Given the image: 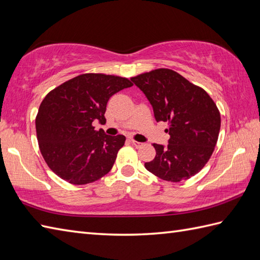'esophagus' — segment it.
Listing matches in <instances>:
<instances>
[{"label":"esophagus","mask_w":260,"mask_h":260,"mask_svg":"<svg viewBox=\"0 0 260 260\" xmlns=\"http://www.w3.org/2000/svg\"><path fill=\"white\" fill-rule=\"evenodd\" d=\"M131 143L134 144L136 148H140V147H142V145H143V143H141V142H138V141H136V140H131Z\"/></svg>","instance_id":"obj_1"}]
</instances>
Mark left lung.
Wrapping results in <instances>:
<instances>
[{
	"mask_svg": "<svg viewBox=\"0 0 260 260\" xmlns=\"http://www.w3.org/2000/svg\"><path fill=\"white\" fill-rule=\"evenodd\" d=\"M153 108L157 122H169V144L153 143L149 172L169 182H181L205 167L216 145L220 113L203 88L172 69L159 68L131 78Z\"/></svg>",
	"mask_w": 260,
	"mask_h": 260,
	"instance_id": "1",
	"label": "left lung"
}]
</instances>
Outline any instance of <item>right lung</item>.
<instances>
[{"label": "right lung", "mask_w": 260, "mask_h": 260, "mask_svg": "<svg viewBox=\"0 0 260 260\" xmlns=\"http://www.w3.org/2000/svg\"><path fill=\"white\" fill-rule=\"evenodd\" d=\"M132 85L119 76L82 74L46 94L36 116V135L44 160L56 175L84 185L112 169L125 137L107 136L92 122L104 124L110 97Z\"/></svg>", "instance_id": "1"}]
</instances>
